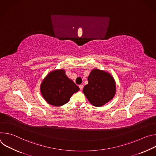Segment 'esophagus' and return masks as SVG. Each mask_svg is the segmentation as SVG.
<instances>
[{
    "label": "esophagus",
    "mask_w": 156,
    "mask_h": 156,
    "mask_svg": "<svg viewBox=\"0 0 156 156\" xmlns=\"http://www.w3.org/2000/svg\"><path fill=\"white\" fill-rule=\"evenodd\" d=\"M79 87H80V90H82L83 88V84L79 85Z\"/></svg>",
    "instance_id": "obj_1"
}]
</instances>
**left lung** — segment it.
<instances>
[{
  "label": "left lung",
  "instance_id": "obj_1",
  "mask_svg": "<svg viewBox=\"0 0 156 156\" xmlns=\"http://www.w3.org/2000/svg\"><path fill=\"white\" fill-rule=\"evenodd\" d=\"M88 84L83 93L88 101L96 107H101L112 99L116 91L115 82L110 74L98 69L93 70L87 78Z\"/></svg>",
  "mask_w": 156,
  "mask_h": 156
}]
</instances>
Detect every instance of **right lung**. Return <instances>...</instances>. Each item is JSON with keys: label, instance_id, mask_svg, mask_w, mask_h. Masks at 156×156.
<instances>
[{"label": "right lung", "instance_id": "right-lung-1", "mask_svg": "<svg viewBox=\"0 0 156 156\" xmlns=\"http://www.w3.org/2000/svg\"><path fill=\"white\" fill-rule=\"evenodd\" d=\"M79 90L78 86L66 76L62 69L49 73L41 85L43 98L48 103L54 106L67 103L71 96Z\"/></svg>", "mask_w": 156, "mask_h": 156}]
</instances>
